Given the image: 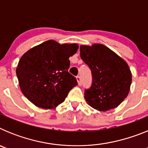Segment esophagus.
Returning a JSON list of instances; mask_svg holds the SVG:
<instances>
[{
  "label": "esophagus",
  "instance_id": "1",
  "mask_svg": "<svg viewBox=\"0 0 148 148\" xmlns=\"http://www.w3.org/2000/svg\"><path fill=\"white\" fill-rule=\"evenodd\" d=\"M76 79H77V82H78V85L79 86H82V78H81V77L78 75V76L76 77Z\"/></svg>",
  "mask_w": 148,
  "mask_h": 148
}]
</instances>
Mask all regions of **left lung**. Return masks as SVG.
Listing matches in <instances>:
<instances>
[{"label": "left lung", "instance_id": "8db88e82", "mask_svg": "<svg viewBox=\"0 0 148 148\" xmlns=\"http://www.w3.org/2000/svg\"><path fill=\"white\" fill-rule=\"evenodd\" d=\"M80 56L92 73V84L84 90L87 104L99 111L118 107L130 91L132 75L127 64L100 44L81 46Z\"/></svg>", "mask_w": 148, "mask_h": 148}]
</instances>
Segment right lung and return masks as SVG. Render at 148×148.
Here are the masks:
<instances>
[{
	"label": "right lung",
	"mask_w": 148,
	"mask_h": 148,
	"mask_svg": "<svg viewBox=\"0 0 148 148\" xmlns=\"http://www.w3.org/2000/svg\"><path fill=\"white\" fill-rule=\"evenodd\" d=\"M78 44H60L47 40L23 55L16 69L22 92L35 105L44 109L62 103L78 84L68 72L69 58L77 52Z\"/></svg>",
	"instance_id": "right-lung-1"
}]
</instances>
